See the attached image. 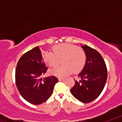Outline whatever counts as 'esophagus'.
Masks as SVG:
<instances>
[{"label": "esophagus", "instance_id": "esophagus-1", "mask_svg": "<svg viewBox=\"0 0 122 122\" xmlns=\"http://www.w3.org/2000/svg\"><path fill=\"white\" fill-rule=\"evenodd\" d=\"M65 78H59L58 79V80H59V81H64L65 80Z\"/></svg>", "mask_w": 122, "mask_h": 122}]
</instances>
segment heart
Returning a JSON list of instances; mask_svg holds the SVG:
<instances>
[{"label": "heart", "instance_id": "obj_1", "mask_svg": "<svg viewBox=\"0 0 122 122\" xmlns=\"http://www.w3.org/2000/svg\"><path fill=\"white\" fill-rule=\"evenodd\" d=\"M52 51L43 53L44 61L50 66L58 65L60 62L64 65L51 69L52 75L62 77L69 75L72 71L75 73L80 72L86 62V53L77 46L70 43H61L53 47Z\"/></svg>", "mask_w": 122, "mask_h": 122}]
</instances>
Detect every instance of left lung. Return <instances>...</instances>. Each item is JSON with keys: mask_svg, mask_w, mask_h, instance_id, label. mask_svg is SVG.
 Here are the masks:
<instances>
[{"mask_svg": "<svg viewBox=\"0 0 122 122\" xmlns=\"http://www.w3.org/2000/svg\"><path fill=\"white\" fill-rule=\"evenodd\" d=\"M86 55V62L78 77L79 81L71 89V93L82 103L95 100L104 89L107 79V69L103 57L96 50L85 45L81 46Z\"/></svg>", "mask_w": 122, "mask_h": 122, "instance_id": "1", "label": "left lung"}]
</instances>
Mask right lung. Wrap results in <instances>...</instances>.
<instances>
[{
    "label": "right lung",
    "mask_w": 122,
    "mask_h": 122,
    "mask_svg": "<svg viewBox=\"0 0 122 122\" xmlns=\"http://www.w3.org/2000/svg\"><path fill=\"white\" fill-rule=\"evenodd\" d=\"M47 70L38 46L25 53L18 61L15 83L21 96L31 104H42L52 95L58 80L54 76L42 79Z\"/></svg>",
    "instance_id": "1"
}]
</instances>
